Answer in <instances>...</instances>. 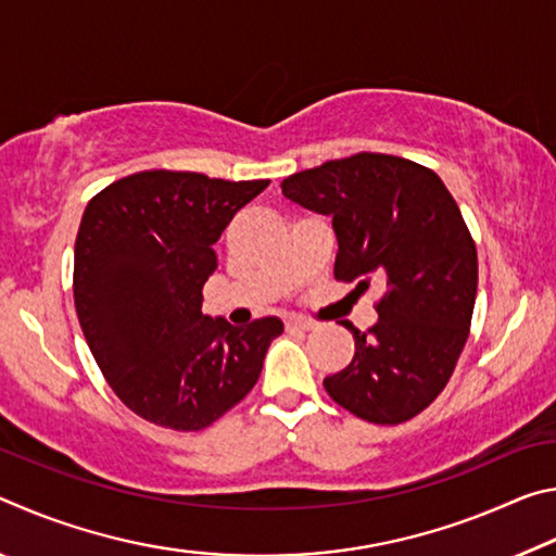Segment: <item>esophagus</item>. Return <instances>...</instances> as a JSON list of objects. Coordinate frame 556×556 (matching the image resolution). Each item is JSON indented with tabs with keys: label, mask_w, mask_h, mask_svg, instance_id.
Segmentation results:
<instances>
[{
	"label": "esophagus",
	"mask_w": 556,
	"mask_h": 556,
	"mask_svg": "<svg viewBox=\"0 0 556 556\" xmlns=\"http://www.w3.org/2000/svg\"><path fill=\"white\" fill-rule=\"evenodd\" d=\"M316 324L308 321V318H301V316H289L287 318V328H296V331H312Z\"/></svg>",
	"instance_id": "obj_1"
}]
</instances>
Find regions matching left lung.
Listing matches in <instances>:
<instances>
[{"label": "left lung", "instance_id": "1", "mask_svg": "<svg viewBox=\"0 0 556 556\" xmlns=\"http://www.w3.org/2000/svg\"><path fill=\"white\" fill-rule=\"evenodd\" d=\"M281 193L331 215L333 275L384 287L380 321L324 380L331 400L372 425H402L434 402L464 351L478 289L476 242L444 181L409 159L361 152L291 174Z\"/></svg>", "mask_w": 556, "mask_h": 556}]
</instances>
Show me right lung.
I'll return each instance as SVG.
<instances>
[{
  "instance_id": "1",
  "label": "right lung",
  "mask_w": 556,
  "mask_h": 556,
  "mask_svg": "<svg viewBox=\"0 0 556 556\" xmlns=\"http://www.w3.org/2000/svg\"><path fill=\"white\" fill-rule=\"evenodd\" d=\"M269 186L195 172H139L92 195L75 238L73 299L90 353L127 407L156 427L201 431L244 400L285 331L201 312L213 244Z\"/></svg>"
}]
</instances>
